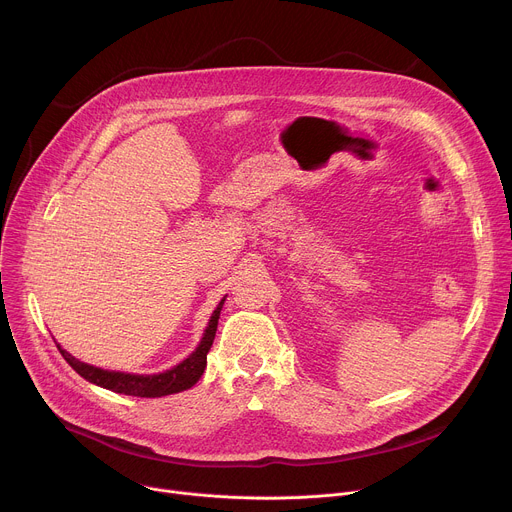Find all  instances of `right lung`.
Masks as SVG:
<instances>
[{
    "mask_svg": "<svg viewBox=\"0 0 512 512\" xmlns=\"http://www.w3.org/2000/svg\"><path fill=\"white\" fill-rule=\"evenodd\" d=\"M223 304H225V300H221V304H218L216 310L212 312L210 322H208L204 336H202L200 344L196 346V350L186 360L176 364L174 369L164 371L160 375H131V373L103 371V369L93 367V364L77 360L75 356L62 350L60 344H56V346L72 369H75L89 383L99 385L103 389L123 393V395H133V397H164V395L180 393V391L194 387L206 369V354L212 346L216 326H218V316H221Z\"/></svg>",
    "mask_w": 512,
    "mask_h": 512,
    "instance_id": "right-lung-1",
    "label": "right lung"
}]
</instances>
